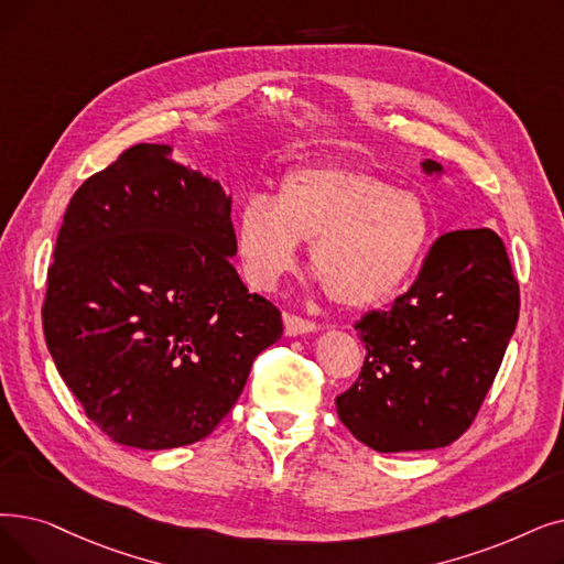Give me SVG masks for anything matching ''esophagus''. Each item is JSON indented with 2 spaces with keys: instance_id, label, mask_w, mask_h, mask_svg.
<instances>
[{
  "instance_id": "1",
  "label": "esophagus",
  "mask_w": 564,
  "mask_h": 564,
  "mask_svg": "<svg viewBox=\"0 0 564 564\" xmlns=\"http://www.w3.org/2000/svg\"><path fill=\"white\" fill-rule=\"evenodd\" d=\"M283 325H285V334L288 336H300V334H311L317 329L315 323L304 321V317L295 315V313H283Z\"/></svg>"
}]
</instances>
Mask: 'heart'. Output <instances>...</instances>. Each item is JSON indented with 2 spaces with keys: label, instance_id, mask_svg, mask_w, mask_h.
I'll use <instances>...</instances> for the list:
<instances>
[{
  "label": "heart",
  "instance_id": "b5f03b06",
  "mask_svg": "<svg viewBox=\"0 0 564 564\" xmlns=\"http://www.w3.org/2000/svg\"><path fill=\"white\" fill-rule=\"evenodd\" d=\"M429 239L431 212L417 193L348 165L290 170L274 200L249 195L235 221L237 256L253 288L272 290L295 269L300 241H311V269L346 308L394 295Z\"/></svg>",
  "mask_w": 564,
  "mask_h": 564
}]
</instances>
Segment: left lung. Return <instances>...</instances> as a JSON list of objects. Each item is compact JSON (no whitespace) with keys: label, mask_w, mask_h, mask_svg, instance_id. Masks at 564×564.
I'll return each instance as SVG.
<instances>
[{"label":"left lung","mask_w":564,"mask_h":564,"mask_svg":"<svg viewBox=\"0 0 564 564\" xmlns=\"http://www.w3.org/2000/svg\"><path fill=\"white\" fill-rule=\"evenodd\" d=\"M422 167L443 175L431 159ZM519 304V281L494 230L443 235L405 295L355 325L366 359L336 397L340 422L384 454L452 445L496 380Z\"/></svg>","instance_id":"obj_1"}]
</instances>
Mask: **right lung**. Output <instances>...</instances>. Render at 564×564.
<instances>
[{"label": "right lung", "mask_w": 564, "mask_h": 564, "mask_svg": "<svg viewBox=\"0 0 564 564\" xmlns=\"http://www.w3.org/2000/svg\"><path fill=\"white\" fill-rule=\"evenodd\" d=\"M170 152L133 144L73 193L41 311L87 417L138 449L207 437L283 334L230 262V195Z\"/></svg>", "instance_id": "add662e5"}]
</instances>
